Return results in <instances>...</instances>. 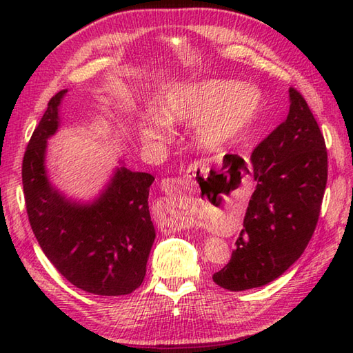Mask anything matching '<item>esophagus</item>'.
I'll use <instances>...</instances> for the list:
<instances>
[{
  "label": "esophagus",
  "mask_w": 353,
  "mask_h": 353,
  "mask_svg": "<svg viewBox=\"0 0 353 353\" xmlns=\"http://www.w3.org/2000/svg\"><path fill=\"white\" fill-rule=\"evenodd\" d=\"M201 165V161L199 162H194V165H191V167L196 170L197 167H200ZM163 190L167 191V194H170V196H182V194L190 190L188 188V183H186L185 181H181V179H170V181H167L163 183Z\"/></svg>",
  "instance_id": "obj_1"
}]
</instances>
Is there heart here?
<instances>
[{"mask_svg": "<svg viewBox=\"0 0 353 353\" xmlns=\"http://www.w3.org/2000/svg\"><path fill=\"white\" fill-rule=\"evenodd\" d=\"M259 99L250 88L232 81L208 80L174 89L159 101L157 117L141 124L147 144L165 141L174 123H194V139L203 148H216L239 137L253 121Z\"/></svg>", "mask_w": 353, "mask_h": 353, "instance_id": "obj_1", "label": "heart"}]
</instances>
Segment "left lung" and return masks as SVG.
<instances>
[{
	"mask_svg": "<svg viewBox=\"0 0 353 353\" xmlns=\"http://www.w3.org/2000/svg\"><path fill=\"white\" fill-rule=\"evenodd\" d=\"M287 119L252 152L256 182L229 262L212 279L243 291L279 277L316 230L327 182L323 133L303 95L290 88Z\"/></svg>",
	"mask_w": 353,
	"mask_h": 353,
	"instance_id": "left-lung-1",
	"label": "left lung"
}]
</instances>
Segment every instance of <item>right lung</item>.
Instances as JSON below:
<instances>
[{
	"instance_id": "right-lung-1",
	"label": "right lung",
	"mask_w": 353,
	"mask_h": 353,
	"mask_svg": "<svg viewBox=\"0 0 353 353\" xmlns=\"http://www.w3.org/2000/svg\"><path fill=\"white\" fill-rule=\"evenodd\" d=\"M48 108L28 141L22 161V186L30 226L45 256L74 287L99 296L130 294L144 281L156 232L148 211V172L118 168L92 205L62 197L43 167L47 139L59 125V104Z\"/></svg>"
}]
</instances>
